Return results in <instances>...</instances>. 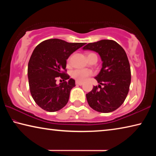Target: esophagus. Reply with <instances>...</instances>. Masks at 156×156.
Here are the masks:
<instances>
[{"label":"esophagus","mask_w":156,"mask_h":156,"mask_svg":"<svg viewBox=\"0 0 156 156\" xmlns=\"http://www.w3.org/2000/svg\"><path fill=\"white\" fill-rule=\"evenodd\" d=\"M76 84H77V85H80V86H81V85H83V83H81V82L76 81Z\"/></svg>","instance_id":"esophagus-1"}]
</instances>
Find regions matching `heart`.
Listing matches in <instances>:
<instances>
[{
  "label": "heart",
  "mask_w": 156,
  "mask_h": 156,
  "mask_svg": "<svg viewBox=\"0 0 156 156\" xmlns=\"http://www.w3.org/2000/svg\"><path fill=\"white\" fill-rule=\"evenodd\" d=\"M95 54L93 53H89L87 54V58L90 57L91 55ZM70 58L68 60V62H70ZM93 75V72L89 69H75L72 72V76L78 82L85 81L89 77Z\"/></svg>",
  "instance_id": "heart-1"
}]
</instances>
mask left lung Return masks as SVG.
I'll return each mask as SVG.
<instances>
[{
    "instance_id": "8db88e82",
    "label": "left lung",
    "mask_w": 156,
    "mask_h": 156,
    "mask_svg": "<svg viewBox=\"0 0 156 156\" xmlns=\"http://www.w3.org/2000/svg\"><path fill=\"white\" fill-rule=\"evenodd\" d=\"M83 49L98 53L102 61L101 70L95 77L100 84L98 87L94 86L86 94L88 104L96 112H113L125 100L131 83L130 65L126 52L119 44L112 40L89 43Z\"/></svg>"
}]
</instances>
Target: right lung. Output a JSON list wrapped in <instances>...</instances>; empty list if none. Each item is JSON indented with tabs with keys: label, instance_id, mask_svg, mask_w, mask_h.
Returning <instances> with one entry per match:
<instances>
[{
	"label": "right lung",
	"instance_id": "add662e5",
	"mask_svg": "<svg viewBox=\"0 0 156 156\" xmlns=\"http://www.w3.org/2000/svg\"><path fill=\"white\" fill-rule=\"evenodd\" d=\"M84 44L52 38L34 49L28 63L29 85L34 100L43 109L54 112L67 105L70 91L76 86L75 80L66 73L67 59ZM60 77L63 82L57 86L55 82Z\"/></svg>",
	"mask_w": 156,
	"mask_h": 156
}]
</instances>
